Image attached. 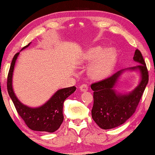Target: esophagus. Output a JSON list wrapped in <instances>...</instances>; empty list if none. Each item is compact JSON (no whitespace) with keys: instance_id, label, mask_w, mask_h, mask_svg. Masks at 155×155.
Masks as SVG:
<instances>
[{"instance_id":"esophagus-1","label":"esophagus","mask_w":155,"mask_h":155,"mask_svg":"<svg viewBox=\"0 0 155 155\" xmlns=\"http://www.w3.org/2000/svg\"><path fill=\"white\" fill-rule=\"evenodd\" d=\"M79 88H80V90L81 91H86L88 90V87L86 84H82V85L80 86Z\"/></svg>"}]
</instances>
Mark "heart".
Returning <instances> with one entry per match:
<instances>
[{
	"instance_id": "1",
	"label": "heart",
	"mask_w": 155,
	"mask_h": 155,
	"mask_svg": "<svg viewBox=\"0 0 155 155\" xmlns=\"http://www.w3.org/2000/svg\"><path fill=\"white\" fill-rule=\"evenodd\" d=\"M116 58L114 50L107 49L104 51L101 46H96L89 50L85 57L88 63L97 61L91 65L90 75L95 79H101L108 75L113 68Z\"/></svg>"
}]
</instances>
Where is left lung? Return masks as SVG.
<instances>
[{
    "label": "left lung",
    "instance_id": "left-lung-1",
    "mask_svg": "<svg viewBox=\"0 0 155 155\" xmlns=\"http://www.w3.org/2000/svg\"><path fill=\"white\" fill-rule=\"evenodd\" d=\"M133 59L139 64L128 69L140 72L141 80L131 93L121 95L114 90L117 79L124 70L91 85L94 91L91 116L94 122L103 129L118 127L134 114L148 83V69L141 52L138 49L135 52Z\"/></svg>",
    "mask_w": 155,
    "mask_h": 155
}]
</instances>
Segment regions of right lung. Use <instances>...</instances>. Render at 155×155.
<instances>
[{
  "instance_id": "add662e5",
  "label": "right lung",
  "mask_w": 155,
  "mask_h": 155,
  "mask_svg": "<svg viewBox=\"0 0 155 155\" xmlns=\"http://www.w3.org/2000/svg\"><path fill=\"white\" fill-rule=\"evenodd\" d=\"M30 43L22 50L29 46ZM19 54L18 52L12 59L7 76V87L10 98H12L18 115L24 120L30 129L36 131L53 133L60 127L64 121L63 107L64 101L74 93L76 87L61 89L52 96L48 101L38 108H31L20 103L15 96L12 88V75L16 59Z\"/></svg>"
}]
</instances>
